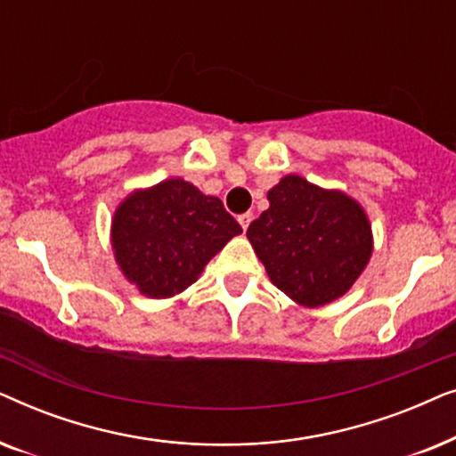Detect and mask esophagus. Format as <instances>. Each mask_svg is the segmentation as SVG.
Listing matches in <instances>:
<instances>
[{
	"label": "esophagus",
	"instance_id": "esophagus-1",
	"mask_svg": "<svg viewBox=\"0 0 456 456\" xmlns=\"http://www.w3.org/2000/svg\"><path fill=\"white\" fill-rule=\"evenodd\" d=\"M251 220H253L251 211H247V214H240V216H239V224L242 226V230L248 228V224H251Z\"/></svg>",
	"mask_w": 456,
	"mask_h": 456
}]
</instances>
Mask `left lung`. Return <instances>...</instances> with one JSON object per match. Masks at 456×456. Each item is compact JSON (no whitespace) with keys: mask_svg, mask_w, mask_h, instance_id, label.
Here are the masks:
<instances>
[{"mask_svg":"<svg viewBox=\"0 0 456 456\" xmlns=\"http://www.w3.org/2000/svg\"><path fill=\"white\" fill-rule=\"evenodd\" d=\"M270 209L247 228L267 276L297 303L317 307L351 289L371 255L370 222L353 199L286 176Z\"/></svg>","mask_w":456,"mask_h":456,"instance_id":"8db88e82","label":"left lung"}]
</instances>
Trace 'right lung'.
Segmentation results:
<instances>
[{
    "mask_svg": "<svg viewBox=\"0 0 456 456\" xmlns=\"http://www.w3.org/2000/svg\"><path fill=\"white\" fill-rule=\"evenodd\" d=\"M217 197L174 178L134 192L116 211L111 245L124 276L153 298L195 282L208 261L240 234Z\"/></svg>",
    "mask_w": 456,
    "mask_h": 456,
    "instance_id": "right-lung-1",
    "label": "right lung"
}]
</instances>
